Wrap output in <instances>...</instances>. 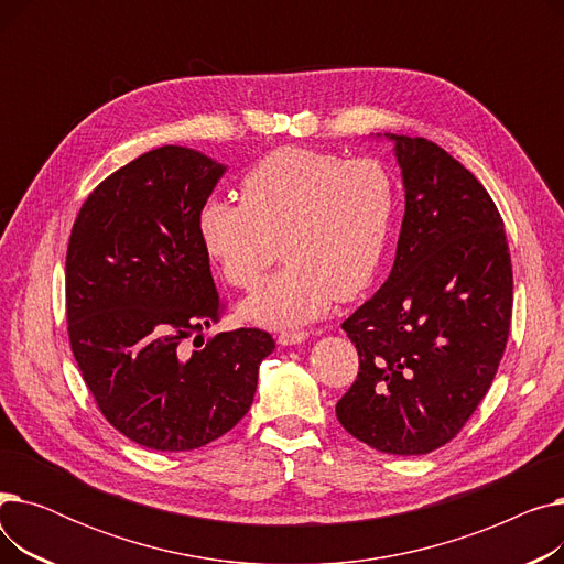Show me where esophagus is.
I'll use <instances>...</instances> for the list:
<instances>
[{
    "label": "esophagus",
    "instance_id": "obj_1",
    "mask_svg": "<svg viewBox=\"0 0 564 564\" xmlns=\"http://www.w3.org/2000/svg\"><path fill=\"white\" fill-rule=\"evenodd\" d=\"M306 338H308L306 332H281V334H279V343H281V345H300V343H304Z\"/></svg>",
    "mask_w": 564,
    "mask_h": 564
}]
</instances>
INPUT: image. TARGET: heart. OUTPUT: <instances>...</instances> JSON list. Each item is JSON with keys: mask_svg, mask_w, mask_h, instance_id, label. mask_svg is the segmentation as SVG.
<instances>
[{"mask_svg": "<svg viewBox=\"0 0 564 564\" xmlns=\"http://www.w3.org/2000/svg\"><path fill=\"white\" fill-rule=\"evenodd\" d=\"M240 192L242 200L207 198L196 228L207 258L240 290L262 281L281 245L288 264L242 304L247 319L294 329L372 285L400 213L387 164L281 145L247 169Z\"/></svg>", "mask_w": 564, "mask_h": 564, "instance_id": "obj_1", "label": "heart"}]
</instances>
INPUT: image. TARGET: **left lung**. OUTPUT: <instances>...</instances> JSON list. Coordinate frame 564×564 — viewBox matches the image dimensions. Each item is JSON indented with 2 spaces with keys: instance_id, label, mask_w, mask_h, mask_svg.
I'll list each match as a JSON object with an SVG mask.
<instances>
[{
  "instance_id": "1",
  "label": "left lung",
  "mask_w": 564,
  "mask_h": 564,
  "mask_svg": "<svg viewBox=\"0 0 564 564\" xmlns=\"http://www.w3.org/2000/svg\"><path fill=\"white\" fill-rule=\"evenodd\" d=\"M404 181L393 270L343 329L359 375L340 425L370 448L425 455L453 441L496 377L512 319V260L496 203L423 137L387 134Z\"/></svg>"
}]
</instances>
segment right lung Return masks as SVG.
<instances>
[{
  "instance_id": "obj_1",
  "label": "right lung",
  "mask_w": 564,
  "mask_h": 564,
  "mask_svg": "<svg viewBox=\"0 0 564 564\" xmlns=\"http://www.w3.org/2000/svg\"><path fill=\"white\" fill-rule=\"evenodd\" d=\"M221 173L189 148H155L105 177L70 230L73 357L107 423L151 451H194L232 430L274 349L262 329L203 343L224 300L196 217Z\"/></svg>"
}]
</instances>
